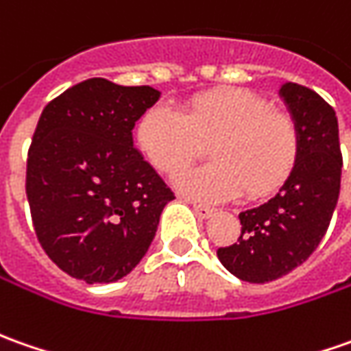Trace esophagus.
<instances>
[{
  "instance_id": "1",
  "label": "esophagus",
  "mask_w": 351,
  "mask_h": 351,
  "mask_svg": "<svg viewBox=\"0 0 351 351\" xmlns=\"http://www.w3.org/2000/svg\"><path fill=\"white\" fill-rule=\"evenodd\" d=\"M190 202V199H188ZM192 204V208H194V212L198 213L199 217H210L212 213H215V208H212V206H206V204H198V202H190Z\"/></svg>"
}]
</instances>
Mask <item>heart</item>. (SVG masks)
<instances>
[{
  "label": "heart",
  "mask_w": 351,
  "mask_h": 351,
  "mask_svg": "<svg viewBox=\"0 0 351 351\" xmlns=\"http://www.w3.org/2000/svg\"><path fill=\"white\" fill-rule=\"evenodd\" d=\"M210 141L212 163L188 169L175 184L194 198H262L280 188L299 157L293 116L247 89H219L194 97L178 112L157 104L138 124L139 149L165 175H175Z\"/></svg>",
  "instance_id": "heart-1"
}]
</instances>
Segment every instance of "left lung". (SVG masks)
Instances as JSON below:
<instances>
[{"label":"left lung","mask_w":351,"mask_h":351,"mask_svg":"<svg viewBox=\"0 0 351 351\" xmlns=\"http://www.w3.org/2000/svg\"><path fill=\"white\" fill-rule=\"evenodd\" d=\"M299 128V157L278 194L239 213L241 237L217 248V258L243 282L266 284L289 274L315 252L340 194L342 153L338 118L320 95L297 83L280 87Z\"/></svg>","instance_id":"obj_1"}]
</instances>
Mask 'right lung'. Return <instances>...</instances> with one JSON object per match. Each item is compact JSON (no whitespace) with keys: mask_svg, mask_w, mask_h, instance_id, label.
I'll return each instance as SVG.
<instances>
[{"mask_svg":"<svg viewBox=\"0 0 351 351\" xmlns=\"http://www.w3.org/2000/svg\"><path fill=\"white\" fill-rule=\"evenodd\" d=\"M161 93L93 77L44 106L27 159V198L44 252L87 284L139 264L173 190L134 147L132 130Z\"/></svg>","mask_w":351,"mask_h":351,"instance_id":"right-lung-1","label":"right lung"}]
</instances>
